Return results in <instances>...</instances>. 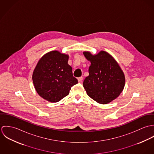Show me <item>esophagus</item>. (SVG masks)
<instances>
[{
	"mask_svg": "<svg viewBox=\"0 0 154 154\" xmlns=\"http://www.w3.org/2000/svg\"><path fill=\"white\" fill-rule=\"evenodd\" d=\"M82 80H83V77H82V76L78 78V82H79V83L82 82Z\"/></svg>",
	"mask_w": 154,
	"mask_h": 154,
	"instance_id": "obj_1",
	"label": "esophagus"
}]
</instances>
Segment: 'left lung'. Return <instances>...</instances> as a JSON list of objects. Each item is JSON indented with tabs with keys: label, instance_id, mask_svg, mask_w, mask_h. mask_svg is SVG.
<instances>
[{
	"label": "left lung",
	"instance_id": "obj_1",
	"mask_svg": "<svg viewBox=\"0 0 154 154\" xmlns=\"http://www.w3.org/2000/svg\"><path fill=\"white\" fill-rule=\"evenodd\" d=\"M85 58L91 62L89 76L83 86L89 97L97 103L107 104L117 98L125 85V76L114 58L106 51L96 54L84 51Z\"/></svg>",
	"mask_w": 154,
	"mask_h": 154
}]
</instances>
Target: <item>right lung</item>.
<instances>
[{"mask_svg":"<svg viewBox=\"0 0 154 154\" xmlns=\"http://www.w3.org/2000/svg\"><path fill=\"white\" fill-rule=\"evenodd\" d=\"M69 55L57 50L45 53L38 62L32 76L34 87L44 100L56 103L69 94L71 87L78 84L69 65Z\"/></svg>","mask_w":154,"mask_h":154,"instance_id":"add662e5","label":"right lung"}]
</instances>
